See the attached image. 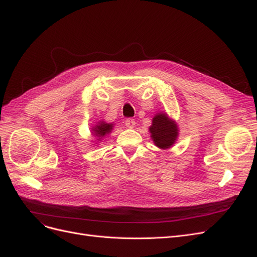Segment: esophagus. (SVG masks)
Wrapping results in <instances>:
<instances>
[{
  "mask_svg": "<svg viewBox=\"0 0 257 257\" xmlns=\"http://www.w3.org/2000/svg\"><path fill=\"white\" fill-rule=\"evenodd\" d=\"M125 125L128 127V128H133L135 126V120L132 119V118H128L125 120Z\"/></svg>",
  "mask_w": 257,
  "mask_h": 257,
  "instance_id": "obj_1",
  "label": "esophagus"
}]
</instances>
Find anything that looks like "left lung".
<instances>
[{
	"mask_svg": "<svg viewBox=\"0 0 257 257\" xmlns=\"http://www.w3.org/2000/svg\"><path fill=\"white\" fill-rule=\"evenodd\" d=\"M149 131L155 146L160 149H168L172 147L179 135L177 123L173 119H169L164 112L154 115Z\"/></svg>",
	"mask_w": 257,
	"mask_h": 257,
	"instance_id": "1",
	"label": "left lung"
}]
</instances>
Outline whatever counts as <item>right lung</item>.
<instances>
[{
	"mask_svg": "<svg viewBox=\"0 0 257 257\" xmlns=\"http://www.w3.org/2000/svg\"><path fill=\"white\" fill-rule=\"evenodd\" d=\"M113 128L112 123H106L104 121H99L95 127H92V134L95 137H97V141H100L103 137H105L107 134H109Z\"/></svg>",
	"mask_w": 257,
	"mask_h": 257,
	"instance_id": "add662e5",
	"label": "right lung"
}]
</instances>
